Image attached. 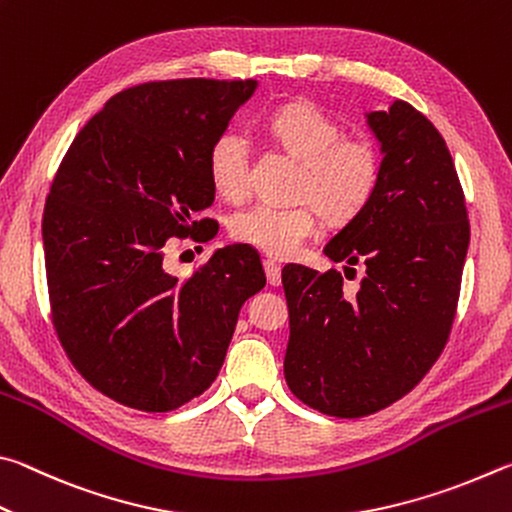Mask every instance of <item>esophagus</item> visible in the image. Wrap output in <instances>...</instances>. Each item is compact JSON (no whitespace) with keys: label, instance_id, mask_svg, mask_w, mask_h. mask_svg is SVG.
Here are the masks:
<instances>
[{"label":"esophagus","instance_id":"esophagus-1","mask_svg":"<svg viewBox=\"0 0 512 512\" xmlns=\"http://www.w3.org/2000/svg\"><path fill=\"white\" fill-rule=\"evenodd\" d=\"M263 267H265V274H267V283L281 285V267L276 265L274 261H270V258H265Z\"/></svg>","mask_w":512,"mask_h":512}]
</instances>
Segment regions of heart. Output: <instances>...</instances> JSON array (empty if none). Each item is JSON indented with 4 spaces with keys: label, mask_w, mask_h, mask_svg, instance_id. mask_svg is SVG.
<instances>
[{
    "label": "heart",
    "mask_w": 512,
    "mask_h": 512,
    "mask_svg": "<svg viewBox=\"0 0 512 512\" xmlns=\"http://www.w3.org/2000/svg\"><path fill=\"white\" fill-rule=\"evenodd\" d=\"M272 139L303 166L297 209L258 204L231 220V236L274 258L299 254L303 242L321 229V213L333 224H348L369 209L382 179V155L375 143L344 137L333 116L312 103H290L270 116ZM213 188L229 202L251 191V150L247 139L224 132L209 150Z\"/></svg>",
    "instance_id": "1"
}]
</instances>
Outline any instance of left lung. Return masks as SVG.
<instances>
[{
	"label": "left lung",
	"mask_w": 512,
	"mask_h": 512,
	"mask_svg": "<svg viewBox=\"0 0 512 512\" xmlns=\"http://www.w3.org/2000/svg\"><path fill=\"white\" fill-rule=\"evenodd\" d=\"M366 121L384 155L378 193L324 247L330 261L364 267L360 288L346 292L337 270L288 265L281 274L285 382L337 418L393 405L432 369L450 337L470 245L463 188L434 123L405 101Z\"/></svg>",
	"instance_id": "obj_1"
}]
</instances>
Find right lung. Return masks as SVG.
<instances>
[{
	"label": "right lung",
	"mask_w": 512,
	"mask_h": 512,
	"mask_svg": "<svg viewBox=\"0 0 512 512\" xmlns=\"http://www.w3.org/2000/svg\"><path fill=\"white\" fill-rule=\"evenodd\" d=\"M256 80H157L114 94L71 141L42 215L51 321L103 396L161 414L211 387L238 312L265 288L261 256L229 245L191 279L168 238L215 236L209 150Z\"/></svg>",
	"instance_id": "1"
}]
</instances>
